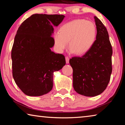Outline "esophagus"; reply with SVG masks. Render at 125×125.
I'll return each mask as SVG.
<instances>
[{"label": "esophagus", "instance_id": "1", "mask_svg": "<svg viewBox=\"0 0 125 125\" xmlns=\"http://www.w3.org/2000/svg\"><path fill=\"white\" fill-rule=\"evenodd\" d=\"M65 61H66V63L68 64V63H69V58L68 57H65Z\"/></svg>", "mask_w": 125, "mask_h": 125}]
</instances>
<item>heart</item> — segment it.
<instances>
[{"mask_svg":"<svg viewBox=\"0 0 125 125\" xmlns=\"http://www.w3.org/2000/svg\"><path fill=\"white\" fill-rule=\"evenodd\" d=\"M96 36V27L93 22L77 19L63 25L60 32L54 34V44L57 50L62 52L69 47L76 54H82L89 50Z\"/></svg>","mask_w":125,"mask_h":125,"instance_id":"1","label":"heart"}]
</instances>
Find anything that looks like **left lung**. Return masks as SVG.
<instances>
[{"label":"left lung","mask_w":125,"mask_h":125,"mask_svg":"<svg viewBox=\"0 0 125 125\" xmlns=\"http://www.w3.org/2000/svg\"><path fill=\"white\" fill-rule=\"evenodd\" d=\"M96 40L81 57L69 60L73 68V85L76 92L86 96L100 94L106 88L112 72L113 49L108 32L102 22L94 16Z\"/></svg>","instance_id":"left-lung-1"}]
</instances>
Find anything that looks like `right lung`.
Instances as JSON below:
<instances>
[{
  "instance_id": "1",
  "label": "right lung",
  "mask_w": 125,
  "mask_h": 125,
  "mask_svg": "<svg viewBox=\"0 0 125 125\" xmlns=\"http://www.w3.org/2000/svg\"><path fill=\"white\" fill-rule=\"evenodd\" d=\"M63 15L35 14L23 22L17 31L11 50L12 76L25 94L38 96L50 92L55 71L65 64L64 55L55 53L53 26Z\"/></svg>"
}]
</instances>
